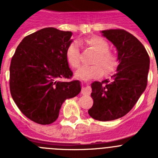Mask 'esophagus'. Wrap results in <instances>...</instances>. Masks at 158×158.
Returning a JSON list of instances; mask_svg holds the SVG:
<instances>
[{"label":"esophagus","mask_w":158,"mask_h":158,"mask_svg":"<svg viewBox=\"0 0 158 158\" xmlns=\"http://www.w3.org/2000/svg\"><path fill=\"white\" fill-rule=\"evenodd\" d=\"M92 89L89 86H86V87H84L83 89H81V93L83 95H89L91 93Z\"/></svg>","instance_id":"34e87169"}]
</instances>
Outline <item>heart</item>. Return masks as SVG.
I'll use <instances>...</instances> for the list:
<instances>
[{"instance_id":"heart-1","label":"heart","mask_w":158,"mask_h":158,"mask_svg":"<svg viewBox=\"0 0 158 158\" xmlns=\"http://www.w3.org/2000/svg\"><path fill=\"white\" fill-rule=\"evenodd\" d=\"M88 47L96 51L92 60L91 65H83L76 73V76L84 80L98 78L103 76L104 71L106 74L111 73L118 65V58L114 53L109 51V44L100 36H93L85 40ZM65 58L69 65L73 69L79 67L81 63L80 48L77 42H72L65 51Z\"/></svg>"}]
</instances>
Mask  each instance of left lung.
Returning <instances> with one entry per match:
<instances>
[{
    "instance_id": "1",
    "label": "left lung",
    "mask_w": 158,
    "mask_h": 158,
    "mask_svg": "<svg viewBox=\"0 0 158 158\" xmlns=\"http://www.w3.org/2000/svg\"><path fill=\"white\" fill-rule=\"evenodd\" d=\"M102 33L116 47L119 64L111 79L92 84L93 104L88 112L96 120L111 121L127 115L145 91L150 57L142 43L123 29Z\"/></svg>"
}]
</instances>
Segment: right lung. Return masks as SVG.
<instances>
[{
	"mask_svg": "<svg viewBox=\"0 0 158 158\" xmlns=\"http://www.w3.org/2000/svg\"><path fill=\"white\" fill-rule=\"evenodd\" d=\"M71 31L46 27L20 42L10 64L9 88L14 102L25 116L47 125L58 118L65 100L79 94V81L71 79L65 51Z\"/></svg>",
	"mask_w": 158,
	"mask_h": 158,
	"instance_id": "1",
	"label": "right lung"
}]
</instances>
